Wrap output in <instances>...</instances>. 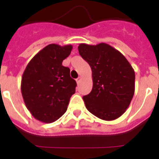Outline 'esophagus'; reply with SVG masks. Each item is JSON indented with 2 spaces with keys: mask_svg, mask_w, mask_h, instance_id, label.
<instances>
[{
  "mask_svg": "<svg viewBox=\"0 0 159 159\" xmlns=\"http://www.w3.org/2000/svg\"><path fill=\"white\" fill-rule=\"evenodd\" d=\"M80 80H81V77H78V78L76 79V83H77V84H80Z\"/></svg>",
  "mask_w": 159,
  "mask_h": 159,
  "instance_id": "obj_1",
  "label": "esophagus"
}]
</instances>
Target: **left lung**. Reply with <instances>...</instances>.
Returning <instances> with one entry per match:
<instances>
[{
  "instance_id": "8db88e82",
  "label": "left lung",
  "mask_w": 159,
  "mask_h": 159,
  "mask_svg": "<svg viewBox=\"0 0 159 159\" xmlns=\"http://www.w3.org/2000/svg\"><path fill=\"white\" fill-rule=\"evenodd\" d=\"M78 50L92 71V92L83 97L87 109L102 120L118 119L126 111L134 95L133 67L120 52L107 43H80Z\"/></svg>"
}]
</instances>
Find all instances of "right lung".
Masks as SVG:
<instances>
[{"mask_svg": "<svg viewBox=\"0 0 159 159\" xmlns=\"http://www.w3.org/2000/svg\"><path fill=\"white\" fill-rule=\"evenodd\" d=\"M72 46L52 43L43 48L28 64L21 79L25 106L36 119L53 123L67 111L76 82L70 69L62 65Z\"/></svg>", "mask_w": 159, "mask_h": 159, "instance_id": "obj_1", "label": "right lung"}]
</instances>
